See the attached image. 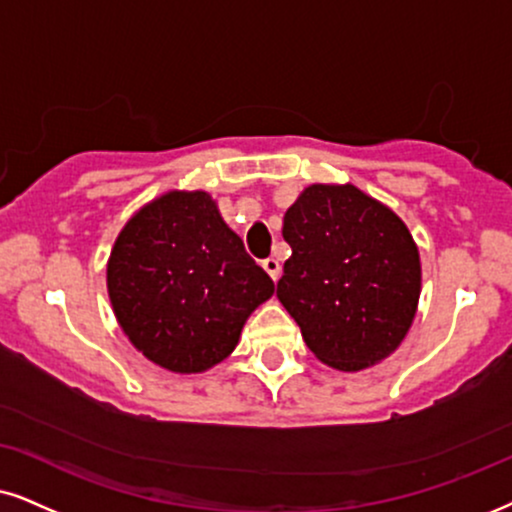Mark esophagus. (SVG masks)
<instances>
[{
  "label": "esophagus",
  "mask_w": 512,
  "mask_h": 512,
  "mask_svg": "<svg viewBox=\"0 0 512 512\" xmlns=\"http://www.w3.org/2000/svg\"><path fill=\"white\" fill-rule=\"evenodd\" d=\"M262 267L271 278H274V281L278 276H281V264H278V260H274V257H267V260L262 262Z\"/></svg>",
  "instance_id": "34e87169"
}]
</instances>
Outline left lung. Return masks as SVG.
Returning a JSON list of instances; mask_svg holds the SVG:
<instances>
[{
    "label": "left lung",
    "mask_w": 512,
    "mask_h": 512,
    "mask_svg": "<svg viewBox=\"0 0 512 512\" xmlns=\"http://www.w3.org/2000/svg\"><path fill=\"white\" fill-rule=\"evenodd\" d=\"M293 250L276 295L307 347L340 371L385 359L416 316L418 248L404 222L357 186L304 189L283 217Z\"/></svg>",
    "instance_id": "left-lung-1"
}]
</instances>
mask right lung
Returning a JSON list of instances; mask_svg holds the SVG:
<instances>
[{"instance_id": "obj_1", "label": "right lung", "mask_w": 512, "mask_h": 512, "mask_svg": "<svg viewBox=\"0 0 512 512\" xmlns=\"http://www.w3.org/2000/svg\"><path fill=\"white\" fill-rule=\"evenodd\" d=\"M274 293L267 271L205 191H170L129 219L108 262V295L132 345L174 373L234 352L252 309Z\"/></svg>"}]
</instances>
